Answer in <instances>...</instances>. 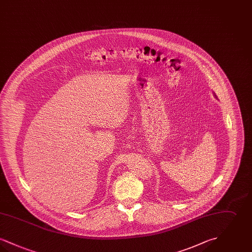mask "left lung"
<instances>
[{"instance_id": "left-lung-1", "label": "left lung", "mask_w": 252, "mask_h": 252, "mask_svg": "<svg viewBox=\"0 0 252 252\" xmlns=\"http://www.w3.org/2000/svg\"><path fill=\"white\" fill-rule=\"evenodd\" d=\"M214 95L216 96V94H215V93H214Z\"/></svg>"}]
</instances>
